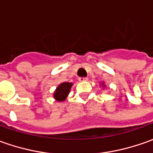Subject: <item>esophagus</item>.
I'll list each match as a JSON object with an SVG mask.
<instances>
[{
    "label": "esophagus",
    "mask_w": 153,
    "mask_h": 153,
    "mask_svg": "<svg viewBox=\"0 0 153 153\" xmlns=\"http://www.w3.org/2000/svg\"><path fill=\"white\" fill-rule=\"evenodd\" d=\"M87 80H88L87 77H79V78H78V81H79V82H85Z\"/></svg>",
    "instance_id": "34e87169"
}]
</instances>
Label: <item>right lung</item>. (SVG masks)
Masks as SVG:
<instances>
[{"instance_id": "obj_1", "label": "right lung", "mask_w": 153, "mask_h": 153, "mask_svg": "<svg viewBox=\"0 0 153 153\" xmlns=\"http://www.w3.org/2000/svg\"><path fill=\"white\" fill-rule=\"evenodd\" d=\"M72 86V83L70 82H63L59 86L54 93V98L59 101H63L67 97L70 89Z\"/></svg>"}]
</instances>
